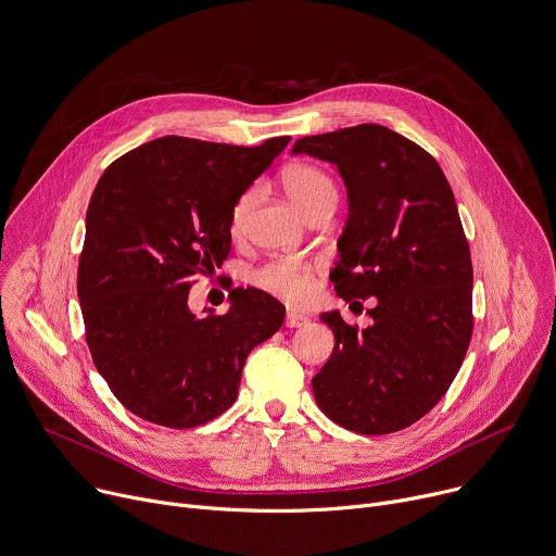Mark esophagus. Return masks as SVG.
Masks as SVG:
<instances>
[{
    "label": "esophagus",
    "mask_w": 556,
    "mask_h": 556,
    "mask_svg": "<svg viewBox=\"0 0 556 556\" xmlns=\"http://www.w3.org/2000/svg\"><path fill=\"white\" fill-rule=\"evenodd\" d=\"M306 324H308L306 315H301V313H288L286 315V326L288 328H301V326H306Z\"/></svg>",
    "instance_id": "obj_1"
}]
</instances>
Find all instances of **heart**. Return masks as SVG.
Instances as JSON below:
<instances>
[{"mask_svg":"<svg viewBox=\"0 0 556 556\" xmlns=\"http://www.w3.org/2000/svg\"><path fill=\"white\" fill-rule=\"evenodd\" d=\"M281 184L288 192V197L294 201V204L304 211L308 217L321 208H334L337 206V186L332 177L313 166V164H290L281 170ZM257 201V188L250 186L245 188L232 204L230 211V232L235 237H241L248 228V219L252 208H255ZM311 277H313V266L308 262L292 260V257H281V260H270L264 266H260L255 273H252V283L257 288L286 299V301H301L306 299L311 292Z\"/></svg>","mask_w":556,"mask_h":556,"instance_id":"obj_1","label":"heart"}]
</instances>
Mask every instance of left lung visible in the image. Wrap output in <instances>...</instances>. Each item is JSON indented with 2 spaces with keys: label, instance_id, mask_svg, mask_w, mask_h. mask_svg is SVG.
<instances>
[{
  "label": "left lung",
  "instance_id": "8db88e82",
  "mask_svg": "<svg viewBox=\"0 0 556 556\" xmlns=\"http://www.w3.org/2000/svg\"><path fill=\"white\" fill-rule=\"evenodd\" d=\"M292 153L334 164L348 188L337 294L377 296L366 330L321 315L334 348L313 379L317 406L359 434L408 428L447 392L472 339V260L452 188L430 153L379 124L301 137Z\"/></svg>",
  "mask_w": 556,
  "mask_h": 556
}]
</instances>
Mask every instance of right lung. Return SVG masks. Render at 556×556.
Listing matches in <instances>:
<instances>
[{"label":"right lung","instance_id":"right-lung-1","mask_svg":"<svg viewBox=\"0 0 556 556\" xmlns=\"http://www.w3.org/2000/svg\"><path fill=\"white\" fill-rule=\"evenodd\" d=\"M160 137L99 177L77 268L92 364L132 415L175 430L208 424L239 392L250 350L283 324V306L235 288L226 315L194 317L197 275L230 252L235 199L286 148Z\"/></svg>","mask_w":556,"mask_h":556}]
</instances>
